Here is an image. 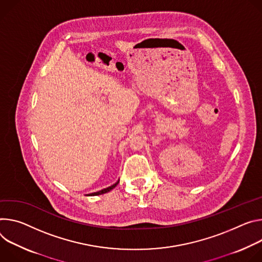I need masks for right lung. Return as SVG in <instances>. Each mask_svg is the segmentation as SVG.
<instances>
[{"label": "right lung", "mask_w": 262, "mask_h": 262, "mask_svg": "<svg viewBox=\"0 0 262 262\" xmlns=\"http://www.w3.org/2000/svg\"><path fill=\"white\" fill-rule=\"evenodd\" d=\"M119 184V181L116 182V183H114L113 185H111V186H109V187H107V188H104V189H102V190H100V191H97V192H93V193H89L87 195H99V194H103V193H106V192H108V191H110L111 189H113L116 185Z\"/></svg>", "instance_id": "obj_1"}]
</instances>
